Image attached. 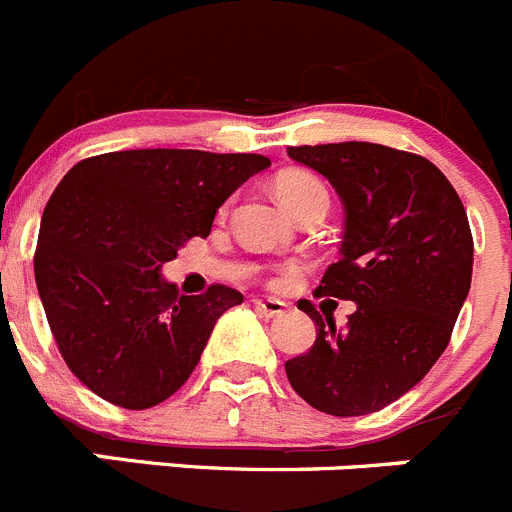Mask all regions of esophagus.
I'll return each instance as SVG.
<instances>
[{
    "mask_svg": "<svg viewBox=\"0 0 512 512\" xmlns=\"http://www.w3.org/2000/svg\"><path fill=\"white\" fill-rule=\"evenodd\" d=\"M255 310L265 318H280V315L288 310V305L283 300H275V298H265V300H255Z\"/></svg>",
    "mask_w": 512,
    "mask_h": 512,
    "instance_id": "obj_1",
    "label": "esophagus"
}]
</instances>
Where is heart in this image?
Wrapping results in <instances>:
<instances>
[{
    "label": "heart",
    "mask_w": 512,
    "mask_h": 512,
    "mask_svg": "<svg viewBox=\"0 0 512 512\" xmlns=\"http://www.w3.org/2000/svg\"><path fill=\"white\" fill-rule=\"evenodd\" d=\"M275 197L280 199L288 212H293L298 204H303L305 199L313 197H328L326 186L321 184V179L308 171H285L275 181Z\"/></svg>",
    "instance_id": "1"
}]
</instances>
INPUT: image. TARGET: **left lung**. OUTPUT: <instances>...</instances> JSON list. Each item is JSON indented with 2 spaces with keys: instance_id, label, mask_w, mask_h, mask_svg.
I'll return each instance as SVG.
<instances>
[{
  "instance_id": "left-lung-1",
  "label": "left lung",
  "mask_w": 512,
  "mask_h": 512,
  "mask_svg": "<svg viewBox=\"0 0 512 512\" xmlns=\"http://www.w3.org/2000/svg\"><path fill=\"white\" fill-rule=\"evenodd\" d=\"M288 156L326 176L341 197V257L318 293L353 300L356 313L336 331L300 300L315 343L290 358L285 374L318 412H379L414 389L450 343L472 280L467 212L424 156L366 141L293 146Z\"/></svg>"
}]
</instances>
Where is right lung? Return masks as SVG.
I'll list each match as a JSON object with an SVG mask.
<instances>
[{
    "label": "right lung",
    "instance_id": "add662e5",
    "mask_svg": "<svg viewBox=\"0 0 512 512\" xmlns=\"http://www.w3.org/2000/svg\"><path fill=\"white\" fill-rule=\"evenodd\" d=\"M270 166L260 154L136 148L85 159L42 212L35 280L68 369L100 399L148 409L184 386L242 293L179 295L161 278L217 209Z\"/></svg>",
    "mask_w": 512,
    "mask_h": 512
}]
</instances>
